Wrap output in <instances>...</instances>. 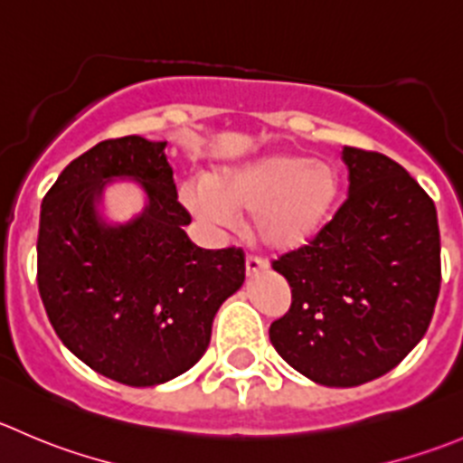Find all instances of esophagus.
Wrapping results in <instances>:
<instances>
[{
    "label": "esophagus",
    "mask_w": 463,
    "mask_h": 463,
    "mask_svg": "<svg viewBox=\"0 0 463 463\" xmlns=\"http://www.w3.org/2000/svg\"><path fill=\"white\" fill-rule=\"evenodd\" d=\"M262 271H267V260L258 255H246V276H258Z\"/></svg>",
    "instance_id": "34e87169"
}]
</instances>
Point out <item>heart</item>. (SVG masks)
<instances>
[{"label":"heart","instance_id":"obj_1","mask_svg":"<svg viewBox=\"0 0 463 463\" xmlns=\"http://www.w3.org/2000/svg\"><path fill=\"white\" fill-rule=\"evenodd\" d=\"M339 194V174L330 163L276 154L223 167L205 185L183 187L192 213L214 223L253 214L258 240L273 250H294L314 240Z\"/></svg>","mask_w":463,"mask_h":463}]
</instances>
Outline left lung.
<instances>
[{"instance_id":"obj_1","label":"left lung","mask_w":463,"mask_h":463,"mask_svg":"<svg viewBox=\"0 0 463 463\" xmlns=\"http://www.w3.org/2000/svg\"><path fill=\"white\" fill-rule=\"evenodd\" d=\"M348 196L300 249L273 260L291 305L269 327L278 355L326 387L389 373L423 339L441 289L434 201L398 163L345 146Z\"/></svg>"}]
</instances>
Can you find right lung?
<instances>
[{
	"mask_svg": "<svg viewBox=\"0 0 463 463\" xmlns=\"http://www.w3.org/2000/svg\"><path fill=\"white\" fill-rule=\"evenodd\" d=\"M167 142L103 140L71 160L40 208L38 289L62 344L97 373L154 387L190 371L219 305L244 282V250L192 244ZM131 175L150 205L127 227L98 222L103 177Z\"/></svg>",
	"mask_w": 463,
	"mask_h": 463,
	"instance_id": "right-lung-1",
	"label": "right lung"
}]
</instances>
